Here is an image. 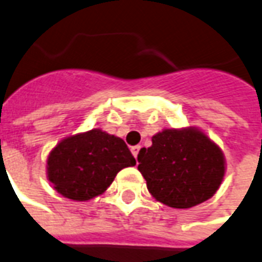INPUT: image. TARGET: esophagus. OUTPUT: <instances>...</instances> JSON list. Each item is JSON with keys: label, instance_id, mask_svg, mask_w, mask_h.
Returning <instances> with one entry per match:
<instances>
[{"label": "esophagus", "instance_id": "obj_1", "mask_svg": "<svg viewBox=\"0 0 262 262\" xmlns=\"http://www.w3.org/2000/svg\"><path fill=\"white\" fill-rule=\"evenodd\" d=\"M139 150H141V146H139V144H138V146H133V147H131V151H133V154H134V157H135V158H138Z\"/></svg>", "mask_w": 262, "mask_h": 262}]
</instances>
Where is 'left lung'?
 Returning <instances> with one entry per match:
<instances>
[{
  "label": "left lung",
  "instance_id": "obj_1",
  "mask_svg": "<svg viewBox=\"0 0 262 262\" xmlns=\"http://www.w3.org/2000/svg\"><path fill=\"white\" fill-rule=\"evenodd\" d=\"M138 154L148 192L166 206L190 208L214 196L225 176L223 152L196 128L164 129Z\"/></svg>",
  "mask_w": 262,
  "mask_h": 262
}]
</instances>
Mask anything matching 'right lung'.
Here are the masks:
<instances>
[{
  "label": "right lung",
  "mask_w": 262,
  "mask_h": 262,
  "mask_svg": "<svg viewBox=\"0 0 262 262\" xmlns=\"http://www.w3.org/2000/svg\"><path fill=\"white\" fill-rule=\"evenodd\" d=\"M137 165L123 139L95 128L56 144L47 177L62 196L85 202L105 192L121 169Z\"/></svg>",
  "instance_id": "add662e5"
}]
</instances>
